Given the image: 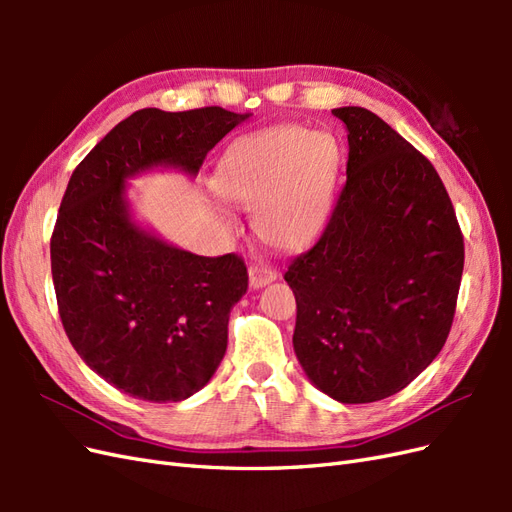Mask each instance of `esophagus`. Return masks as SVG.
Listing matches in <instances>:
<instances>
[{"instance_id":"34e87169","label":"esophagus","mask_w":512,"mask_h":512,"mask_svg":"<svg viewBox=\"0 0 512 512\" xmlns=\"http://www.w3.org/2000/svg\"><path fill=\"white\" fill-rule=\"evenodd\" d=\"M247 275H250V288H254V290L277 280V273L269 267H262V265L250 267V273H247Z\"/></svg>"}]
</instances>
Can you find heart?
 I'll use <instances>...</instances> for the list:
<instances>
[{
  "mask_svg": "<svg viewBox=\"0 0 512 512\" xmlns=\"http://www.w3.org/2000/svg\"><path fill=\"white\" fill-rule=\"evenodd\" d=\"M342 149L327 132L299 126L245 136L215 168L213 188L226 203L254 211V230L275 250H303L327 222Z\"/></svg>",
  "mask_w": 512,
  "mask_h": 512,
  "instance_id": "heart-1",
  "label": "heart"
}]
</instances>
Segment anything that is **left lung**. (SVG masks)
Instances as JSON below:
<instances>
[{
    "instance_id": "8db88e82",
    "label": "left lung",
    "mask_w": 512,
    "mask_h": 512,
    "mask_svg": "<svg viewBox=\"0 0 512 512\" xmlns=\"http://www.w3.org/2000/svg\"><path fill=\"white\" fill-rule=\"evenodd\" d=\"M333 115L348 132V179L324 235L284 275L297 299L292 346L318 391L371 404L442 350L463 237L436 168L406 138L361 106Z\"/></svg>"
}]
</instances>
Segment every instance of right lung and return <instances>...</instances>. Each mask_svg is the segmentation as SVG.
I'll list each match as a JSON object with an SVG mask.
<instances>
[{
	"label": "right lung",
	"instance_id": "1",
	"mask_svg": "<svg viewBox=\"0 0 512 512\" xmlns=\"http://www.w3.org/2000/svg\"><path fill=\"white\" fill-rule=\"evenodd\" d=\"M250 117L220 106L143 108L70 177L51 239L59 316L85 365L130 397L168 404L203 389L247 290L239 256L192 254L138 220L130 181L153 170L196 179L207 153Z\"/></svg>",
	"mask_w": 512,
	"mask_h": 512
}]
</instances>
